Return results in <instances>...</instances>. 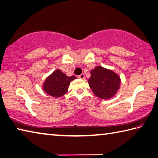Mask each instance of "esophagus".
Masks as SVG:
<instances>
[{
    "mask_svg": "<svg viewBox=\"0 0 158 158\" xmlns=\"http://www.w3.org/2000/svg\"><path fill=\"white\" fill-rule=\"evenodd\" d=\"M78 78H80V79H84V78H85V73L80 74V75H79V76H78Z\"/></svg>",
    "mask_w": 158,
    "mask_h": 158,
    "instance_id": "34e87169",
    "label": "esophagus"
}]
</instances>
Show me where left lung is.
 <instances>
[{"label":"left lung","mask_w":158,"mask_h":158,"mask_svg":"<svg viewBox=\"0 0 158 158\" xmlns=\"http://www.w3.org/2000/svg\"><path fill=\"white\" fill-rule=\"evenodd\" d=\"M88 83L92 92L103 100L111 99L120 88V77L111 69L96 66L90 71Z\"/></svg>","instance_id":"8db88e82"}]
</instances>
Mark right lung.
Returning a JSON list of instances; mask_svg holds the SVG:
<instances>
[{
	"instance_id": "add662e5",
	"label": "right lung",
	"mask_w": 158,
	"mask_h": 158,
	"mask_svg": "<svg viewBox=\"0 0 158 158\" xmlns=\"http://www.w3.org/2000/svg\"><path fill=\"white\" fill-rule=\"evenodd\" d=\"M75 79L76 76H67L61 70L56 69L44 80L43 91L50 96L62 97L67 94L70 82Z\"/></svg>"
}]
</instances>
